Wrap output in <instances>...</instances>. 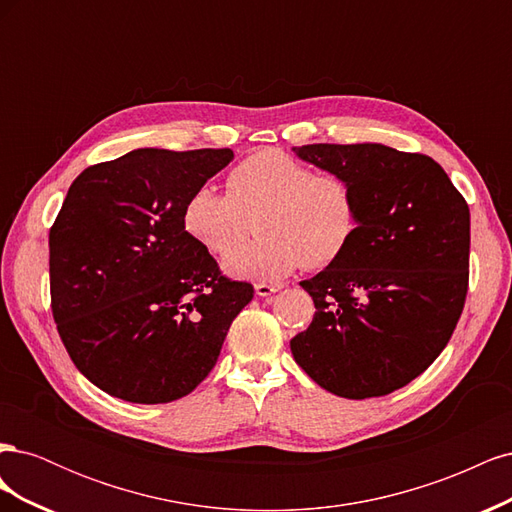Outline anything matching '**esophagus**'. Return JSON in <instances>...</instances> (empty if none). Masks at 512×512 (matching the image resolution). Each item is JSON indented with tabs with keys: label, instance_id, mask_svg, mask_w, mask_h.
Segmentation results:
<instances>
[{
	"label": "esophagus",
	"instance_id": "34e87169",
	"mask_svg": "<svg viewBox=\"0 0 512 512\" xmlns=\"http://www.w3.org/2000/svg\"><path fill=\"white\" fill-rule=\"evenodd\" d=\"M280 290V286H271V284H256V294L258 297H271L273 292Z\"/></svg>",
	"mask_w": 512,
	"mask_h": 512
}]
</instances>
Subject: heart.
Segmentation results:
<instances>
[{"instance_id": "heart-1", "label": "heart", "mask_w": 512, "mask_h": 512, "mask_svg": "<svg viewBox=\"0 0 512 512\" xmlns=\"http://www.w3.org/2000/svg\"><path fill=\"white\" fill-rule=\"evenodd\" d=\"M263 237L240 251L253 231ZM359 226V203L350 181L316 173L280 149H262L228 173V194L203 185L183 207V228L224 269L260 284L282 282L301 265L324 269L344 256Z\"/></svg>"}]
</instances>
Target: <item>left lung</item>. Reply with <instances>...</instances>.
Listing matches in <instances>:
<instances>
[{"label": "left lung", "mask_w": 512, "mask_h": 512, "mask_svg": "<svg viewBox=\"0 0 512 512\" xmlns=\"http://www.w3.org/2000/svg\"><path fill=\"white\" fill-rule=\"evenodd\" d=\"M303 162L350 181L359 226L344 256L301 286L316 314L294 361L346 399L389 395L438 359L463 312L470 209L444 168L380 143L303 145Z\"/></svg>", "instance_id": "left-lung-1"}]
</instances>
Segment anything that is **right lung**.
Here are the masks:
<instances>
[{"label":"right lung","mask_w":512,"mask_h":512,"mask_svg":"<svg viewBox=\"0 0 512 512\" xmlns=\"http://www.w3.org/2000/svg\"><path fill=\"white\" fill-rule=\"evenodd\" d=\"M230 149H134L85 168L49 232L51 307L76 369L132 404L192 393L254 288L220 273L183 228Z\"/></svg>","instance_id":"add662e5"}]
</instances>
